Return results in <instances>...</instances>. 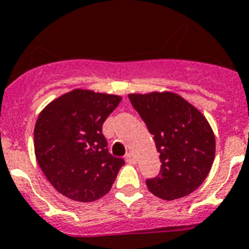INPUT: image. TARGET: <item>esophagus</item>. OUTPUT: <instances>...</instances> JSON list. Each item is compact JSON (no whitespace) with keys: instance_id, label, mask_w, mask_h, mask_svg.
Returning <instances> with one entry per match:
<instances>
[{"instance_id":"34e87169","label":"esophagus","mask_w":249,"mask_h":249,"mask_svg":"<svg viewBox=\"0 0 249 249\" xmlns=\"http://www.w3.org/2000/svg\"><path fill=\"white\" fill-rule=\"evenodd\" d=\"M125 160H126L128 163H137V157L134 156V153L129 152V153L125 154Z\"/></svg>"}]
</instances>
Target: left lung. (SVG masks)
Returning a JSON list of instances; mask_svg holds the SVG:
<instances>
[{
    "label": "left lung",
    "instance_id": "8db88e82",
    "mask_svg": "<svg viewBox=\"0 0 249 249\" xmlns=\"http://www.w3.org/2000/svg\"><path fill=\"white\" fill-rule=\"evenodd\" d=\"M156 142L160 175L145 181L153 195L175 200L190 195L208 177L215 157V137L201 112L172 92L129 95Z\"/></svg>",
    "mask_w": 249,
    "mask_h": 249
}]
</instances>
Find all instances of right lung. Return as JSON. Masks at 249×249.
<instances>
[{"label":"right lung","instance_id":"add662e5","mask_svg":"<svg viewBox=\"0 0 249 249\" xmlns=\"http://www.w3.org/2000/svg\"><path fill=\"white\" fill-rule=\"evenodd\" d=\"M120 101L116 95L73 89L37 116L35 156L48 181L62 195L89 202L110 191L125 162L108 153L102 124Z\"/></svg>","mask_w":249,"mask_h":249}]
</instances>
